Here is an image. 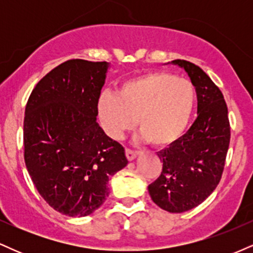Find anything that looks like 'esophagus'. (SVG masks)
I'll return each instance as SVG.
<instances>
[{"instance_id": "34e87169", "label": "esophagus", "mask_w": 253, "mask_h": 253, "mask_svg": "<svg viewBox=\"0 0 253 253\" xmlns=\"http://www.w3.org/2000/svg\"><path fill=\"white\" fill-rule=\"evenodd\" d=\"M126 157L128 161H134L136 157V152H134V151H132L130 149H126Z\"/></svg>"}]
</instances>
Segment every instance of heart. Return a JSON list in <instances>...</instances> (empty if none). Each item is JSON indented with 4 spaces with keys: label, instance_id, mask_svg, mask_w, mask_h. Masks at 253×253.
<instances>
[{
    "label": "heart",
    "instance_id": "1",
    "mask_svg": "<svg viewBox=\"0 0 253 253\" xmlns=\"http://www.w3.org/2000/svg\"><path fill=\"white\" fill-rule=\"evenodd\" d=\"M194 104L195 89L190 81L169 72H151L125 83L118 95L103 92L97 112L110 138L120 139L138 121L151 145L165 147L183 135Z\"/></svg>",
    "mask_w": 253,
    "mask_h": 253
}]
</instances>
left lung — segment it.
Returning a JSON list of instances; mask_svg holds the SVG:
<instances>
[{
  "mask_svg": "<svg viewBox=\"0 0 253 253\" xmlns=\"http://www.w3.org/2000/svg\"><path fill=\"white\" fill-rule=\"evenodd\" d=\"M184 69L197 95V118L176 143L159 151L161 176L149 185L152 201L170 213L193 210L213 193L225 167L231 127L222 92L201 68L187 60Z\"/></svg>",
  "mask_w": 253,
  "mask_h": 253,
  "instance_id": "1",
  "label": "left lung"
}]
</instances>
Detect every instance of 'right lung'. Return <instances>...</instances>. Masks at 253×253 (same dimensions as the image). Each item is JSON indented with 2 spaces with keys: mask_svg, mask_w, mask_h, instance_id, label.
Segmentation results:
<instances>
[{
  "mask_svg": "<svg viewBox=\"0 0 253 253\" xmlns=\"http://www.w3.org/2000/svg\"><path fill=\"white\" fill-rule=\"evenodd\" d=\"M109 63L70 59L38 82L24 120L25 163L53 210L86 216L109 195V179L128 161L97 124Z\"/></svg>",
  "mask_w": 253,
  "mask_h": 253,
  "instance_id": "obj_1",
  "label": "right lung"
}]
</instances>
